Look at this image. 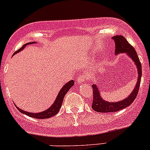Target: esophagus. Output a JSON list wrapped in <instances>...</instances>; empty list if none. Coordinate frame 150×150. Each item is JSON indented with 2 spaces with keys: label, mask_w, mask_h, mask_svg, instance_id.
Returning <instances> with one entry per match:
<instances>
[{
  "label": "esophagus",
  "mask_w": 150,
  "mask_h": 150,
  "mask_svg": "<svg viewBox=\"0 0 150 150\" xmlns=\"http://www.w3.org/2000/svg\"><path fill=\"white\" fill-rule=\"evenodd\" d=\"M86 78H87V76H86V75H84V74H82V75H80L79 76H78V81H77V82H78V84L82 83H84L85 82V81H86Z\"/></svg>",
  "instance_id": "esophagus-1"
}]
</instances>
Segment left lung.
Instances as JSON below:
<instances>
[{"label": "left lung", "instance_id": "1", "mask_svg": "<svg viewBox=\"0 0 150 150\" xmlns=\"http://www.w3.org/2000/svg\"><path fill=\"white\" fill-rule=\"evenodd\" d=\"M112 38L115 43V55H118L120 54H126L136 64L138 71L137 72L138 77H137V83L131 94L127 96L125 99L118 102H107L104 100L101 96V91L99 89L100 88L96 84H93L92 86L93 93L92 109L98 112H114L120 111L131 105L138 94L141 78H142V64L134 47L130 45L126 39L122 35H115Z\"/></svg>", "mask_w": 150, "mask_h": 150}]
</instances>
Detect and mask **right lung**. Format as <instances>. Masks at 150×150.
Instances as JSON below:
<instances>
[{
	"label": "right lung",
	"mask_w": 150,
	"mask_h": 150,
	"mask_svg": "<svg viewBox=\"0 0 150 150\" xmlns=\"http://www.w3.org/2000/svg\"><path fill=\"white\" fill-rule=\"evenodd\" d=\"M33 43H36V42H30V43H26V44L24 45L22 48H19L18 51H16V52L13 54V56L15 55L16 54H17V53L22 51L25 47L28 46V45L33 44ZM74 83H75V81H74L73 80H72V81H69V82H67V83L64 84V86H62V88H61V90L59 91V92L58 95H57V98H56V99L54 100V103L52 104V105H51L49 108H48L47 110H44V111L40 112H37V113L30 112H27L23 110H21V109H19L16 104H14V105L16 106V107L17 108V110H19V112H21L22 114H25L26 115L29 116V117H34V118H37V119L49 118V117H53V116L56 115L59 112V111L60 108H61L62 107V104L63 99H64V96H65L66 93H67L68 91L72 88V86H73Z\"/></svg>",
	"instance_id": "1"
}]
</instances>
